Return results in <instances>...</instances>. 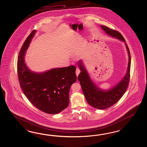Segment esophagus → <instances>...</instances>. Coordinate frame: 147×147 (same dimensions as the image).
I'll return each instance as SVG.
<instances>
[{"mask_svg": "<svg viewBox=\"0 0 147 147\" xmlns=\"http://www.w3.org/2000/svg\"><path fill=\"white\" fill-rule=\"evenodd\" d=\"M80 69H78V68H77L76 69V72H75V73H76V76H78V74H80Z\"/></svg>", "mask_w": 147, "mask_h": 147, "instance_id": "1", "label": "esophagus"}]
</instances>
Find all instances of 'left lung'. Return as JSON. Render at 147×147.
Wrapping results in <instances>:
<instances>
[{
	"label": "left lung",
	"mask_w": 147,
	"mask_h": 147,
	"mask_svg": "<svg viewBox=\"0 0 147 147\" xmlns=\"http://www.w3.org/2000/svg\"><path fill=\"white\" fill-rule=\"evenodd\" d=\"M101 27L108 35L117 38L125 42L129 55L127 72L124 78L117 85L108 90H103L96 86L91 80L81 61L78 62V66L81 72L78 75V79L81 85L82 91L85 96L86 101L93 108L103 110L110 108L115 104L126 91L130 80L131 56L129 47L125 43L124 37L117 30L109 28L107 26L102 25Z\"/></svg>",
	"instance_id": "1"
}]
</instances>
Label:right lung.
<instances>
[{"label":"right lung","mask_w":147,"mask_h":147,"mask_svg":"<svg viewBox=\"0 0 147 147\" xmlns=\"http://www.w3.org/2000/svg\"><path fill=\"white\" fill-rule=\"evenodd\" d=\"M34 30L24 42L17 61L20 87L30 103L48 114H57L68 107L71 86L76 81L75 66L55 68L44 73H35L25 63L26 51L36 33Z\"/></svg>","instance_id":"obj_1"}]
</instances>
